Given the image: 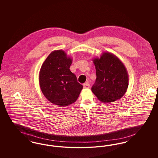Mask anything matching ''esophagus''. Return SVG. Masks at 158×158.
Instances as JSON below:
<instances>
[{
	"mask_svg": "<svg viewBox=\"0 0 158 158\" xmlns=\"http://www.w3.org/2000/svg\"><path fill=\"white\" fill-rule=\"evenodd\" d=\"M89 87H90V85L89 84V83H85L83 84V88H89Z\"/></svg>",
	"mask_w": 158,
	"mask_h": 158,
	"instance_id": "esophagus-1",
	"label": "esophagus"
}]
</instances>
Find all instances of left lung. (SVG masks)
Listing matches in <instances>:
<instances>
[{
    "label": "left lung",
    "mask_w": 158,
    "mask_h": 158,
    "mask_svg": "<svg viewBox=\"0 0 158 158\" xmlns=\"http://www.w3.org/2000/svg\"><path fill=\"white\" fill-rule=\"evenodd\" d=\"M96 69L97 79L91 90L104 103L114 102L122 98L127 90V69L115 55L102 53L100 57L92 59Z\"/></svg>",
    "instance_id": "obj_1"
}]
</instances>
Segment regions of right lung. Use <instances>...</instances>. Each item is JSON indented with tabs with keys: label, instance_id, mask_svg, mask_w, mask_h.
<instances>
[{
	"label": "right lung",
	"instance_id": "add662e5",
	"mask_svg": "<svg viewBox=\"0 0 158 158\" xmlns=\"http://www.w3.org/2000/svg\"><path fill=\"white\" fill-rule=\"evenodd\" d=\"M72 58L62 50L50 53L43 63L39 73L42 93L50 102L66 106L76 102L83 89L75 74L70 70Z\"/></svg>",
	"mask_w": 158,
	"mask_h": 158
}]
</instances>
